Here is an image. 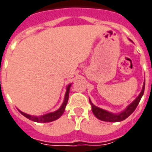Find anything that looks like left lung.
Returning a JSON list of instances; mask_svg holds the SVG:
<instances>
[{
    "label": "left lung",
    "instance_id": "obj_1",
    "mask_svg": "<svg viewBox=\"0 0 152 152\" xmlns=\"http://www.w3.org/2000/svg\"><path fill=\"white\" fill-rule=\"evenodd\" d=\"M144 90H145V83L143 84L142 89V91H141L139 96L120 114L114 115L112 113L108 112V111H106L105 110H102V109L99 108V107H96V105H94L91 103V101H89L91 105V110H92V112L94 114V115L97 119H100V120L107 121V122H120V121L127 119L131 114H133V111L135 110V109L137 108V105L139 104L140 100H141L143 93H144Z\"/></svg>",
    "mask_w": 152,
    "mask_h": 152
}]
</instances>
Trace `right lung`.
Returning <instances> with one entry per match:
<instances>
[{
    "mask_svg": "<svg viewBox=\"0 0 152 152\" xmlns=\"http://www.w3.org/2000/svg\"><path fill=\"white\" fill-rule=\"evenodd\" d=\"M71 87V84H69L67 87V91H66V93H65V96H64V101L63 102V104L61 106V108L59 110H57L56 111L52 113H49L47 115H45L41 116V117H37V116H31L29 115H27L25 113L22 112L19 110V112L22 114L23 115L25 116L26 118H28L30 120H33L34 122H38V123H48L51 122V121H54L56 119H59L64 113V110H65V106L67 105L68 100H69V88Z\"/></svg>",
    "mask_w": 152,
    "mask_h": 152,
    "instance_id": "add662e5",
    "label": "right lung"
}]
</instances>
